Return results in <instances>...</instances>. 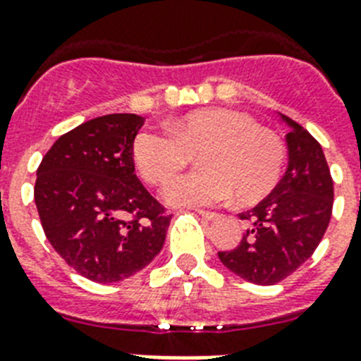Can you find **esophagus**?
<instances>
[{
	"mask_svg": "<svg viewBox=\"0 0 361 361\" xmlns=\"http://www.w3.org/2000/svg\"><path fill=\"white\" fill-rule=\"evenodd\" d=\"M197 214L201 217H204V219H208V221H214V219L219 217V214L217 212H208V210H197Z\"/></svg>",
	"mask_w": 361,
	"mask_h": 361,
	"instance_id": "obj_1",
	"label": "esophagus"
}]
</instances>
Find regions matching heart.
I'll list each match as a JSON object with an SVG mask.
<instances>
[{"mask_svg":"<svg viewBox=\"0 0 361 361\" xmlns=\"http://www.w3.org/2000/svg\"><path fill=\"white\" fill-rule=\"evenodd\" d=\"M201 171L173 177L164 201L173 207H207L232 195L255 202L276 186L286 147L275 133L251 116L228 109H204L169 123V130L144 129L134 138V162L147 183H164L183 169L193 153Z\"/></svg>","mask_w":361,"mask_h":361,"instance_id":"heart-1","label":"heart"}]
</instances>
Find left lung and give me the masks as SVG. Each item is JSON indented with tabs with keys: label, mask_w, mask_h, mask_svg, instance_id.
Masks as SVG:
<instances>
[{
	"label": "left lung",
	"mask_w": 361,
	"mask_h": 361,
	"mask_svg": "<svg viewBox=\"0 0 361 361\" xmlns=\"http://www.w3.org/2000/svg\"><path fill=\"white\" fill-rule=\"evenodd\" d=\"M286 134L288 168L281 183L251 210L236 249L217 252L228 271L247 282L271 286L299 269L323 240L332 216L334 183L319 142L291 118Z\"/></svg>",
	"instance_id": "8db88e82"
}]
</instances>
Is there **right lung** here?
Wrapping results in <instances>:
<instances>
[{"mask_svg": "<svg viewBox=\"0 0 361 361\" xmlns=\"http://www.w3.org/2000/svg\"><path fill=\"white\" fill-rule=\"evenodd\" d=\"M142 125L138 114L85 121L62 134L38 166L35 202L46 238L68 266L99 284L149 266L171 221L134 173Z\"/></svg>", "mask_w": 361, "mask_h": 361, "instance_id": "right-lung-1", "label": "right lung"}]
</instances>
